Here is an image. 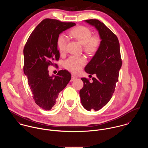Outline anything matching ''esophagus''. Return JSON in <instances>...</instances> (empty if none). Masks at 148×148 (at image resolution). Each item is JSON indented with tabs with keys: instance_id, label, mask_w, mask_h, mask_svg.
Here are the masks:
<instances>
[{
	"instance_id": "obj_1",
	"label": "esophagus",
	"mask_w": 148,
	"mask_h": 148,
	"mask_svg": "<svg viewBox=\"0 0 148 148\" xmlns=\"http://www.w3.org/2000/svg\"><path fill=\"white\" fill-rule=\"evenodd\" d=\"M76 79H77V77H76V76H75L74 75H72V78H71V82H73V81L75 80Z\"/></svg>"
}]
</instances>
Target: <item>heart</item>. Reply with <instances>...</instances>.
Masks as SVG:
<instances>
[{
  "instance_id": "1",
  "label": "heart",
  "mask_w": 148,
  "mask_h": 148,
  "mask_svg": "<svg viewBox=\"0 0 148 148\" xmlns=\"http://www.w3.org/2000/svg\"><path fill=\"white\" fill-rule=\"evenodd\" d=\"M69 34L73 39L83 44L84 51L88 55L95 54L100 48L101 38L99 35H92L91 29L85 26L80 25L72 29ZM67 43V37L64 34L60 35L57 40V45L60 53L63 54L65 52ZM85 63L86 59L84 56H72L64 62V66L69 71L77 73Z\"/></svg>"
}]
</instances>
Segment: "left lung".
<instances>
[{
	"mask_svg": "<svg viewBox=\"0 0 148 148\" xmlns=\"http://www.w3.org/2000/svg\"><path fill=\"white\" fill-rule=\"evenodd\" d=\"M98 30L101 39L99 49L89 62L85 71L96 74L91 82L82 78L84 86L80 90L81 102L87 110H99L107 104L114 92L122 65L120 43L117 36L106 25L97 19L86 20Z\"/></svg>",
	"mask_w": 148,
	"mask_h": 148,
	"instance_id": "left-lung-1",
	"label": "left lung"
}]
</instances>
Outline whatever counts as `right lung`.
I'll return each instance as SVG.
<instances>
[{
  "label": "right lung",
  "instance_id": "1",
  "mask_svg": "<svg viewBox=\"0 0 148 148\" xmlns=\"http://www.w3.org/2000/svg\"><path fill=\"white\" fill-rule=\"evenodd\" d=\"M75 25L73 22L45 19L32 31L24 47V73L35 103L45 110L55 106L59 93L71 80V74L66 70L50 76L48 68L58 67L54 63L60 58L58 38L60 33Z\"/></svg>",
  "mask_w": 148,
  "mask_h": 148
}]
</instances>
